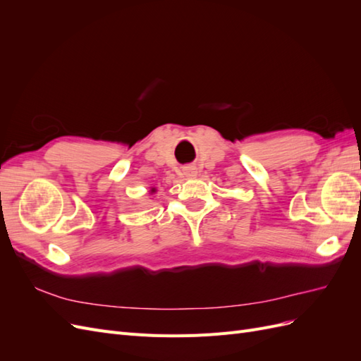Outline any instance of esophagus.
I'll list each match as a JSON object with an SVG mask.
<instances>
[{
    "label": "esophagus",
    "instance_id": "34e87169",
    "mask_svg": "<svg viewBox=\"0 0 361 361\" xmlns=\"http://www.w3.org/2000/svg\"><path fill=\"white\" fill-rule=\"evenodd\" d=\"M182 171H183V176H185V178H194V176H197V169H195L194 166L183 167Z\"/></svg>",
    "mask_w": 361,
    "mask_h": 361
}]
</instances>
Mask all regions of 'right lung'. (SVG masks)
<instances>
[{"label": "right lung", "instance_id": "add662e5", "mask_svg": "<svg viewBox=\"0 0 361 361\" xmlns=\"http://www.w3.org/2000/svg\"><path fill=\"white\" fill-rule=\"evenodd\" d=\"M155 191H157L155 188H152V190H150V192H155Z\"/></svg>", "mask_w": 361, "mask_h": 361}]
</instances>
